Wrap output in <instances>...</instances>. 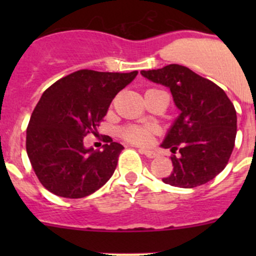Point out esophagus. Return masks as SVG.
Returning <instances> with one entry per match:
<instances>
[{
    "instance_id": "esophagus-1",
    "label": "esophagus",
    "mask_w": 256,
    "mask_h": 256,
    "mask_svg": "<svg viewBox=\"0 0 256 256\" xmlns=\"http://www.w3.org/2000/svg\"><path fill=\"white\" fill-rule=\"evenodd\" d=\"M140 152H141V154H144V156L147 157V158H154V157L157 156V154H156V152H154V151H150V150L140 148Z\"/></svg>"
}]
</instances>
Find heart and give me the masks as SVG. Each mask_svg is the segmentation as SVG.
<instances>
[{"instance_id": "heart-1", "label": "heart", "mask_w": 256, "mask_h": 256, "mask_svg": "<svg viewBox=\"0 0 256 256\" xmlns=\"http://www.w3.org/2000/svg\"><path fill=\"white\" fill-rule=\"evenodd\" d=\"M152 135H154V128L148 126L130 125L121 128V136L124 140L135 144H142V146L148 144L151 142Z\"/></svg>"}]
</instances>
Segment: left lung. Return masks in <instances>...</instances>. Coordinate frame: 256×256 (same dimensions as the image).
<instances>
[{"label": "left lung", "instance_id": "8db88e82", "mask_svg": "<svg viewBox=\"0 0 256 256\" xmlns=\"http://www.w3.org/2000/svg\"><path fill=\"white\" fill-rule=\"evenodd\" d=\"M144 78L170 88L180 118L161 144L171 148L174 171L162 178L180 188L202 186L228 164L236 136V112L226 92L187 66L170 64L141 70Z\"/></svg>", "mask_w": 256, "mask_h": 256}]
</instances>
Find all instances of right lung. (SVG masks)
<instances>
[{
  "mask_svg": "<svg viewBox=\"0 0 256 256\" xmlns=\"http://www.w3.org/2000/svg\"><path fill=\"white\" fill-rule=\"evenodd\" d=\"M138 72L109 73L89 69L56 80L33 110L26 150L38 180L49 192L84 198L112 176L124 146L104 136V150L85 148L88 134H96L110 102Z\"/></svg>",
  "mask_w": 256,
  "mask_h": 256,
  "instance_id": "obj_1",
  "label": "right lung"
}]
</instances>
